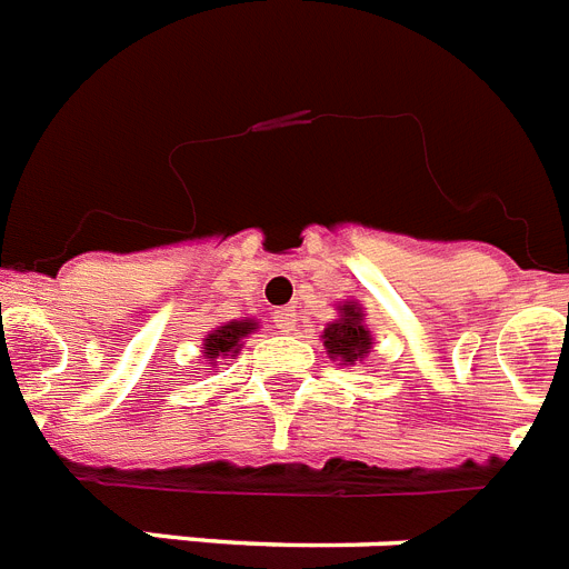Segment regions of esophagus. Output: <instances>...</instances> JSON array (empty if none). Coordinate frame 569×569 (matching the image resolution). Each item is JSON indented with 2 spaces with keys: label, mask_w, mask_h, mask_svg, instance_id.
<instances>
[{
  "label": "esophagus",
  "mask_w": 569,
  "mask_h": 569,
  "mask_svg": "<svg viewBox=\"0 0 569 569\" xmlns=\"http://www.w3.org/2000/svg\"><path fill=\"white\" fill-rule=\"evenodd\" d=\"M295 325H298V312L292 307H283L274 312V327L280 332H292Z\"/></svg>",
  "instance_id": "1"
}]
</instances>
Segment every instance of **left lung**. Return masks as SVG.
Segmentation results:
<instances>
[{
  "label": "left lung",
  "instance_id": "left-lung-1",
  "mask_svg": "<svg viewBox=\"0 0 569 569\" xmlns=\"http://www.w3.org/2000/svg\"><path fill=\"white\" fill-rule=\"evenodd\" d=\"M339 318L330 321L321 332L325 350L330 353L332 362L339 365H357L362 362L373 348V336L365 325V309L357 300H345L339 303Z\"/></svg>",
  "mask_w": 569,
  "mask_h": 569
}]
</instances>
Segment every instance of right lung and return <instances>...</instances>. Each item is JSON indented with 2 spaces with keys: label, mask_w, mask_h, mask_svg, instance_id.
I'll return each mask as SVG.
<instances>
[{
  "label": "right lung",
  "mask_w": 569,
  "mask_h": 569,
  "mask_svg": "<svg viewBox=\"0 0 569 569\" xmlns=\"http://www.w3.org/2000/svg\"><path fill=\"white\" fill-rule=\"evenodd\" d=\"M257 327H260V321H253V318H239V321H228V325L212 327L204 336V350H201L207 365H210L207 371H212V365L219 362V359L237 357L239 350H242V339L244 336H251Z\"/></svg>",
  "instance_id": "right-lung-1"
}]
</instances>
